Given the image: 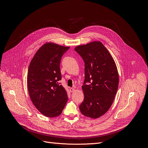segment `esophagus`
<instances>
[{
	"mask_svg": "<svg viewBox=\"0 0 148 148\" xmlns=\"http://www.w3.org/2000/svg\"><path fill=\"white\" fill-rule=\"evenodd\" d=\"M75 91V89L74 88H70V91L71 92H74Z\"/></svg>",
	"mask_w": 148,
	"mask_h": 148,
	"instance_id": "esophagus-1",
	"label": "esophagus"
}]
</instances>
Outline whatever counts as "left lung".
<instances>
[{"label": "left lung", "instance_id": "1", "mask_svg": "<svg viewBox=\"0 0 148 148\" xmlns=\"http://www.w3.org/2000/svg\"><path fill=\"white\" fill-rule=\"evenodd\" d=\"M75 51L85 63L82 89L84 99L79 106L82 115L97 118L111 107L118 88L119 76L115 61L100 41L77 46Z\"/></svg>", "mask_w": 148, "mask_h": 148}]
</instances>
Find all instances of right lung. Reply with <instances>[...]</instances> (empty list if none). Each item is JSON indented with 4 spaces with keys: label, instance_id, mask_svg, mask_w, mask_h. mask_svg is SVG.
Returning a JSON list of instances; mask_svg holds the SVG:
<instances>
[{
    "label": "right lung",
    "instance_id": "obj_1",
    "mask_svg": "<svg viewBox=\"0 0 148 148\" xmlns=\"http://www.w3.org/2000/svg\"><path fill=\"white\" fill-rule=\"evenodd\" d=\"M69 47L47 43L32 58L27 72V88L36 108L45 116H59L68 100L67 92L58 82L61 79L60 61Z\"/></svg>",
    "mask_w": 148,
    "mask_h": 148
}]
</instances>
